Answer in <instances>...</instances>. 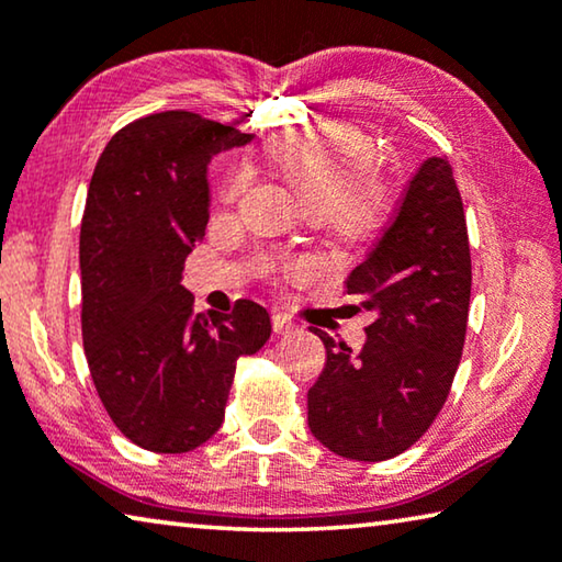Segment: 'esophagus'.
Wrapping results in <instances>:
<instances>
[{"instance_id":"esophagus-1","label":"esophagus","mask_w":562,"mask_h":562,"mask_svg":"<svg viewBox=\"0 0 562 562\" xmlns=\"http://www.w3.org/2000/svg\"><path fill=\"white\" fill-rule=\"evenodd\" d=\"M272 327H274V333H278V335L297 333V325L292 323V319L284 317V315H272Z\"/></svg>"}]
</instances>
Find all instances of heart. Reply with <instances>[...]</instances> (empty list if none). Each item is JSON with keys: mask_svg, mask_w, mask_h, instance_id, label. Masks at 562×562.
I'll list each match as a JSON object with an SVG mask.
<instances>
[{"mask_svg": "<svg viewBox=\"0 0 562 562\" xmlns=\"http://www.w3.org/2000/svg\"><path fill=\"white\" fill-rule=\"evenodd\" d=\"M272 162L307 212L329 215L340 229L364 233L385 217L390 192L372 172L375 149L362 132L347 124H325L284 137L272 147ZM245 184L247 169H233L225 194L235 198Z\"/></svg>", "mask_w": 562, "mask_h": 562, "instance_id": "obj_1", "label": "heart"}]
</instances>
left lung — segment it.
<instances>
[{"label":"left lung","mask_w":562,"mask_h":562,"mask_svg":"<svg viewBox=\"0 0 562 562\" xmlns=\"http://www.w3.org/2000/svg\"><path fill=\"white\" fill-rule=\"evenodd\" d=\"M345 284L375 319L358 352L315 329L327 360L307 390V425L335 456L378 462L432 425L465 345L473 272L448 157L417 167L397 215Z\"/></svg>","instance_id":"left-lung-1"}]
</instances>
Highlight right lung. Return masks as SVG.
<instances>
[{
    "label": "right lung",
    "instance_id": "add662e5",
    "mask_svg": "<svg viewBox=\"0 0 562 562\" xmlns=\"http://www.w3.org/2000/svg\"><path fill=\"white\" fill-rule=\"evenodd\" d=\"M252 135L194 112L122 127L97 159L79 233L82 340L112 423L153 452H187L220 430L239 355L270 340L262 305L192 313L187 255L210 220L212 157Z\"/></svg>",
    "mask_w": 562,
    "mask_h": 562
}]
</instances>
